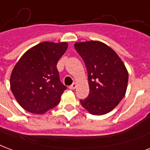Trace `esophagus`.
Segmentation results:
<instances>
[{
	"mask_svg": "<svg viewBox=\"0 0 150 150\" xmlns=\"http://www.w3.org/2000/svg\"><path fill=\"white\" fill-rule=\"evenodd\" d=\"M75 87H76V83H74L71 84V86H69V88H70V89H71V90L75 89Z\"/></svg>",
	"mask_w": 150,
	"mask_h": 150,
	"instance_id": "34e87169",
	"label": "esophagus"
}]
</instances>
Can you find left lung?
Returning a JSON list of instances; mask_svg holds the SVG:
<instances>
[{"label":"left lung","instance_id":"left-lung-1","mask_svg":"<svg viewBox=\"0 0 150 150\" xmlns=\"http://www.w3.org/2000/svg\"><path fill=\"white\" fill-rule=\"evenodd\" d=\"M75 48L86 65L90 92L81 105L94 115L109 113L126 95L128 71L119 56L99 41L75 44Z\"/></svg>","mask_w":150,"mask_h":150}]
</instances>
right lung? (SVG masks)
<instances>
[{
    "label": "right lung",
    "mask_w": 150,
    "mask_h": 150,
    "mask_svg": "<svg viewBox=\"0 0 150 150\" xmlns=\"http://www.w3.org/2000/svg\"><path fill=\"white\" fill-rule=\"evenodd\" d=\"M67 44L43 42L22 55L13 68L10 86L25 110L44 114L60 102L67 86L61 83L56 67Z\"/></svg>",
    "instance_id": "add662e5"
}]
</instances>
